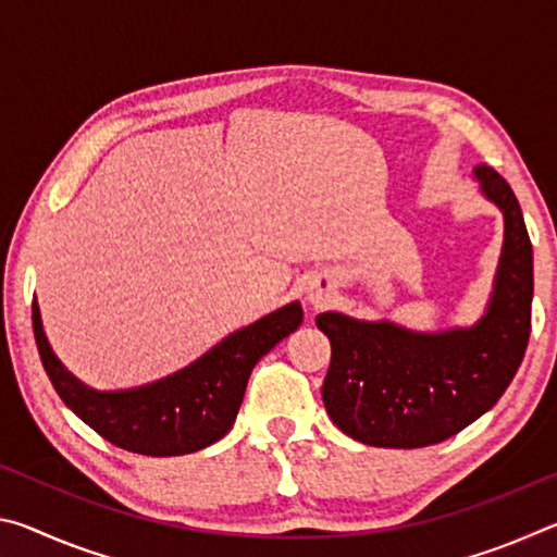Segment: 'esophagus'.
<instances>
[{
    "label": "esophagus",
    "instance_id": "34e87169",
    "mask_svg": "<svg viewBox=\"0 0 557 557\" xmlns=\"http://www.w3.org/2000/svg\"><path fill=\"white\" fill-rule=\"evenodd\" d=\"M307 299L314 301V305H322V301L326 299V295H324V292L319 289V287H309V289H307Z\"/></svg>",
    "mask_w": 557,
    "mask_h": 557
}]
</instances>
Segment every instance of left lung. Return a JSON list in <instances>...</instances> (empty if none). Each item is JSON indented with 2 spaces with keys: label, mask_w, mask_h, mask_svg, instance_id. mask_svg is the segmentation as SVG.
I'll return each instance as SVG.
<instances>
[{
  "label": "left lung",
  "mask_w": 557,
  "mask_h": 557,
  "mask_svg": "<svg viewBox=\"0 0 557 557\" xmlns=\"http://www.w3.org/2000/svg\"><path fill=\"white\" fill-rule=\"evenodd\" d=\"M474 176L504 211L494 295L474 326L422 334L391 322L324 312L332 342L322 398L334 425L363 445L412 449L447 440L502 398L531 336L533 245L506 178L479 164Z\"/></svg>",
  "instance_id": "obj_1"
}]
</instances>
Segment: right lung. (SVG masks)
<instances>
[{
  "instance_id": "right-lung-1",
  "label": "right lung",
  "mask_w": 557,
  "mask_h": 557,
  "mask_svg": "<svg viewBox=\"0 0 557 557\" xmlns=\"http://www.w3.org/2000/svg\"><path fill=\"white\" fill-rule=\"evenodd\" d=\"M297 301L225 336L199 361L157 383L100 393L83 385L51 351L39 305H32L36 346L61 400L115 447L147 457L191 455L219 442L233 428L250 371L301 324Z\"/></svg>"
}]
</instances>
